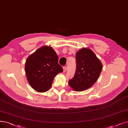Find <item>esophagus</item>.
<instances>
[{
	"label": "esophagus",
	"mask_w": 128,
	"mask_h": 128,
	"mask_svg": "<svg viewBox=\"0 0 128 128\" xmlns=\"http://www.w3.org/2000/svg\"><path fill=\"white\" fill-rule=\"evenodd\" d=\"M66 70H67V67H66V66H65V67H63V71H64V72H65L66 71Z\"/></svg>",
	"instance_id": "obj_1"
}]
</instances>
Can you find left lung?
<instances>
[{
	"label": "left lung",
	"mask_w": 128,
	"mask_h": 128,
	"mask_svg": "<svg viewBox=\"0 0 128 128\" xmlns=\"http://www.w3.org/2000/svg\"><path fill=\"white\" fill-rule=\"evenodd\" d=\"M76 69L69 85L77 92L91 87L98 80L102 65L91 50L82 48L76 54Z\"/></svg>",
	"instance_id": "8db88e82"
}]
</instances>
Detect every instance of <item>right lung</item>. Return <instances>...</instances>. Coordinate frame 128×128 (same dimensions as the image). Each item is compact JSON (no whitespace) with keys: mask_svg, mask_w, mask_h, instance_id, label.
I'll return each instance as SVG.
<instances>
[{"mask_svg":"<svg viewBox=\"0 0 128 128\" xmlns=\"http://www.w3.org/2000/svg\"><path fill=\"white\" fill-rule=\"evenodd\" d=\"M58 56L52 48L44 46L28 58L25 70L30 86L38 92L48 91L54 77L63 69L58 63Z\"/></svg>","mask_w":128,"mask_h":128,"instance_id":"add662e5","label":"right lung"}]
</instances>
